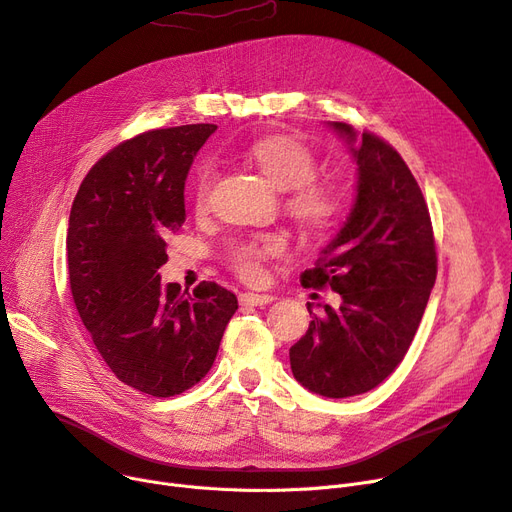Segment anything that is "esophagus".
I'll use <instances>...</instances> for the list:
<instances>
[{"label": "esophagus", "instance_id": "34e87169", "mask_svg": "<svg viewBox=\"0 0 512 512\" xmlns=\"http://www.w3.org/2000/svg\"><path fill=\"white\" fill-rule=\"evenodd\" d=\"M272 301H274V297H270V294H255V292H242L240 294V303L251 305V307H261V305H267Z\"/></svg>", "mask_w": 512, "mask_h": 512}]
</instances>
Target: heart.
Masks as SVG:
<instances>
[{"label":"heart","mask_w":512,"mask_h":512,"mask_svg":"<svg viewBox=\"0 0 512 512\" xmlns=\"http://www.w3.org/2000/svg\"><path fill=\"white\" fill-rule=\"evenodd\" d=\"M247 157L278 188H286L284 207L303 230L324 234L336 228L346 211L344 186L330 178H317V157L311 147L290 134H270L249 145ZM215 182L211 161L199 166L193 199L201 209L207 205ZM286 249L280 236H263L232 251V267L245 280H259L263 261L282 255Z\"/></svg>","instance_id":"1"}]
</instances>
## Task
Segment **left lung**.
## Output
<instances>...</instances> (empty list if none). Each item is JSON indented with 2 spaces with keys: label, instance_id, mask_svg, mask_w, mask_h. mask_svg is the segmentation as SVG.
Instances as JSON below:
<instances>
[{
  "label": "left lung",
  "instance_id": "obj_1",
  "mask_svg": "<svg viewBox=\"0 0 512 512\" xmlns=\"http://www.w3.org/2000/svg\"><path fill=\"white\" fill-rule=\"evenodd\" d=\"M359 166L357 201L344 228L301 274L305 288H330L324 305L290 348L292 375L307 390L346 398L380 386L405 359L438 274L432 218L400 153L378 134L332 124Z\"/></svg>",
  "mask_w": 512,
  "mask_h": 512
}]
</instances>
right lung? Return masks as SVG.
Masks as SVG:
<instances>
[{
	"label": "right lung",
	"instance_id": "add662e5",
	"mask_svg": "<svg viewBox=\"0 0 512 512\" xmlns=\"http://www.w3.org/2000/svg\"><path fill=\"white\" fill-rule=\"evenodd\" d=\"M218 128H153L107 151L80 182L66 253L76 311L97 353L126 386L168 398L211 369L238 309L234 294L201 282L164 284L166 240L184 224V180Z\"/></svg>",
	"mask_w": 512,
	"mask_h": 512
}]
</instances>
